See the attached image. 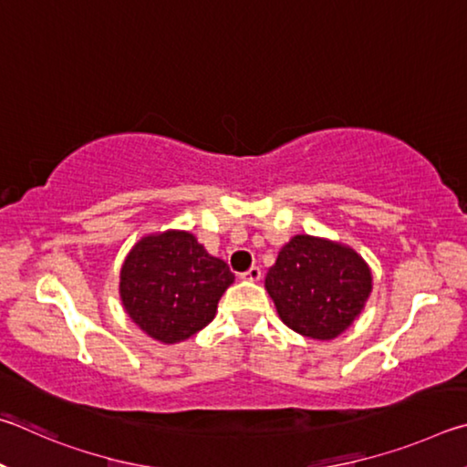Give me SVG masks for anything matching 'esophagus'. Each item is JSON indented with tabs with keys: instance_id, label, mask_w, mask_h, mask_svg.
<instances>
[{
	"instance_id": "1",
	"label": "esophagus",
	"mask_w": 467,
	"mask_h": 467,
	"mask_svg": "<svg viewBox=\"0 0 467 467\" xmlns=\"http://www.w3.org/2000/svg\"><path fill=\"white\" fill-rule=\"evenodd\" d=\"M260 276H263V271H260L258 266H250L246 273H242V279H244V281H252V283L260 281Z\"/></svg>"
}]
</instances>
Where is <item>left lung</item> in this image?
I'll list each match as a JSON object with an SVG mask.
<instances>
[{"label":"left lung","mask_w":467,"mask_h":467,"mask_svg":"<svg viewBox=\"0 0 467 467\" xmlns=\"http://www.w3.org/2000/svg\"><path fill=\"white\" fill-rule=\"evenodd\" d=\"M265 287L291 330L307 338L332 340L361 314L373 279L353 248L296 235L268 268Z\"/></svg>","instance_id":"8db88e82"}]
</instances>
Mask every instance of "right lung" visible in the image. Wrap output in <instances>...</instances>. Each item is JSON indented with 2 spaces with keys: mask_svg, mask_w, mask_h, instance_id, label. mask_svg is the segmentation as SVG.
<instances>
[{
  "mask_svg": "<svg viewBox=\"0 0 467 467\" xmlns=\"http://www.w3.org/2000/svg\"><path fill=\"white\" fill-rule=\"evenodd\" d=\"M234 273L192 234L170 229L139 240L120 268V299L147 337L174 345L202 330Z\"/></svg>",
  "mask_w": 467,
  "mask_h": 467,
  "instance_id": "add662e5",
  "label": "right lung"
}]
</instances>
